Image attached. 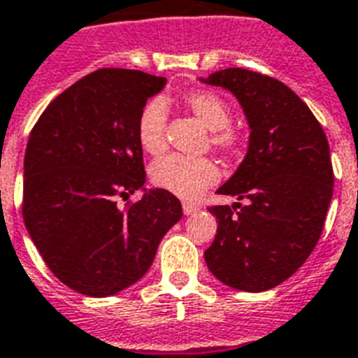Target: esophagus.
Returning a JSON list of instances; mask_svg holds the SVG:
<instances>
[{"mask_svg": "<svg viewBox=\"0 0 358 358\" xmlns=\"http://www.w3.org/2000/svg\"><path fill=\"white\" fill-rule=\"evenodd\" d=\"M182 208H184V215H193V213H196V211H199V208H196V206H193V204H184L182 206Z\"/></svg>", "mask_w": 358, "mask_h": 358, "instance_id": "34e87169", "label": "esophagus"}]
</instances>
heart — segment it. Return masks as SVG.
Listing matches in <instances>:
<instances>
[{
    "label": "heart",
    "mask_w": 358,
    "mask_h": 358,
    "mask_svg": "<svg viewBox=\"0 0 358 358\" xmlns=\"http://www.w3.org/2000/svg\"><path fill=\"white\" fill-rule=\"evenodd\" d=\"M184 104L200 123L211 130V145L215 149L220 152H234L237 149L239 136L229 129L231 112L219 94L209 90L189 92L184 95ZM165 124L167 106L162 99H152L145 104L138 117V139L143 150L158 154L165 149ZM150 178L159 189H165L180 199L194 200L219 180V169L208 158L169 154L154 162Z\"/></svg>",
    "instance_id": "obj_1"
}]
</instances>
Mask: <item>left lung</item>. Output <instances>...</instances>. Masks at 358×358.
Instances as JSON below:
<instances>
[{
	"mask_svg": "<svg viewBox=\"0 0 358 358\" xmlns=\"http://www.w3.org/2000/svg\"><path fill=\"white\" fill-rule=\"evenodd\" d=\"M237 97L250 127L248 152L213 206L217 235L204 259L231 289L263 292L289 280L320 239L333 196L329 143L318 119L278 78L228 68L208 78Z\"/></svg>",
	"mask_w": 358,
	"mask_h": 358,
	"instance_id": "obj_1",
	"label": "left lung"
}]
</instances>
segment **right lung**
I'll list each match as a JSON object with an SVG mask.
<instances>
[{"instance_id": "add662e5", "label": "right lung", "mask_w": 358, "mask_h": 358, "mask_svg": "<svg viewBox=\"0 0 358 358\" xmlns=\"http://www.w3.org/2000/svg\"><path fill=\"white\" fill-rule=\"evenodd\" d=\"M164 77L104 68L43 110L23 159V222L49 270L80 294L106 298L147 274L164 235L182 219L165 189L143 187L139 112ZM145 191L121 210L119 196Z\"/></svg>"}]
</instances>
